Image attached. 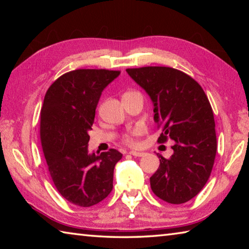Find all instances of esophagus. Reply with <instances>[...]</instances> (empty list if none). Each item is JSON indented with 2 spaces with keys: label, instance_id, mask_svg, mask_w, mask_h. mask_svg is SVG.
Wrapping results in <instances>:
<instances>
[{
  "label": "esophagus",
  "instance_id": "esophagus-1",
  "mask_svg": "<svg viewBox=\"0 0 249 249\" xmlns=\"http://www.w3.org/2000/svg\"><path fill=\"white\" fill-rule=\"evenodd\" d=\"M128 154L134 156V157H144L145 156V153H142V151H134V150L129 151Z\"/></svg>",
  "mask_w": 249,
  "mask_h": 249
}]
</instances>
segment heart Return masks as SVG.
Segmentation results:
<instances>
[{"mask_svg": "<svg viewBox=\"0 0 249 249\" xmlns=\"http://www.w3.org/2000/svg\"><path fill=\"white\" fill-rule=\"evenodd\" d=\"M144 132L145 128L142 126H137V127L130 129L127 133L124 134L123 142L128 146H136L138 144V137Z\"/></svg>", "mask_w": 249, "mask_h": 249, "instance_id": "1", "label": "heart"}]
</instances>
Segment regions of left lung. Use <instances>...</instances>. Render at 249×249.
<instances>
[{"label": "left lung", "mask_w": 249, "mask_h": 249, "mask_svg": "<svg viewBox=\"0 0 249 249\" xmlns=\"http://www.w3.org/2000/svg\"><path fill=\"white\" fill-rule=\"evenodd\" d=\"M126 71L153 101L154 120L162 128L158 142H175L169 159L158 155L151 190L168 203H185L208 182L216 155L215 122L208 96L195 79L170 67Z\"/></svg>", "instance_id": "8db88e82"}]
</instances>
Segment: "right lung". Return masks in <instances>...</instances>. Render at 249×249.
I'll list each match as a JSON object with an SVG mask.
<instances>
[{
  "label": "right lung",
  "instance_id": "right-lung-1",
  "mask_svg": "<svg viewBox=\"0 0 249 249\" xmlns=\"http://www.w3.org/2000/svg\"><path fill=\"white\" fill-rule=\"evenodd\" d=\"M120 73L78 69L62 74L46 92L40 111V142L54 187L82 208L111 193L114 167L123 156L116 149L99 156L88 150L100 96Z\"/></svg>",
  "mask_w": 249,
  "mask_h": 249
}]
</instances>
